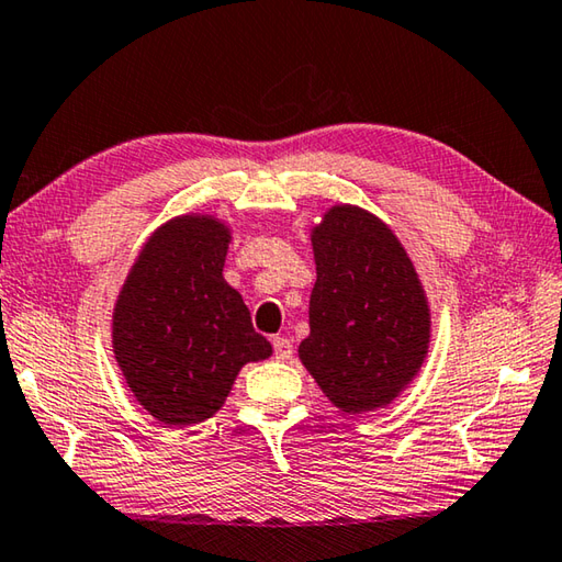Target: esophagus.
<instances>
[{
	"mask_svg": "<svg viewBox=\"0 0 562 562\" xmlns=\"http://www.w3.org/2000/svg\"><path fill=\"white\" fill-rule=\"evenodd\" d=\"M271 346H273V356L279 358V360H289V358L293 356V342H291L289 338L276 336V338L271 340Z\"/></svg>",
	"mask_w": 562,
	"mask_h": 562,
	"instance_id": "obj_1",
	"label": "esophagus"
}]
</instances>
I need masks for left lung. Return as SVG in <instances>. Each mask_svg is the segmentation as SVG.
<instances>
[{"label": "left lung", "mask_w": 562, "mask_h": 562, "mask_svg": "<svg viewBox=\"0 0 562 562\" xmlns=\"http://www.w3.org/2000/svg\"><path fill=\"white\" fill-rule=\"evenodd\" d=\"M316 286L299 358L346 415L390 405L429 348V306L405 246L360 206H330L311 234Z\"/></svg>", "instance_id": "obj_1"}]
</instances>
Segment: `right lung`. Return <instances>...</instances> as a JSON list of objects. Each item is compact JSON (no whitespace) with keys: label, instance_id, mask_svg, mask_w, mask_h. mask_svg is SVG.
<instances>
[{"label":"right lung","instance_id":"right-lung-1","mask_svg":"<svg viewBox=\"0 0 562 562\" xmlns=\"http://www.w3.org/2000/svg\"><path fill=\"white\" fill-rule=\"evenodd\" d=\"M229 239L214 216H175L147 239L117 296L115 360L135 400L162 425L210 419L246 362L271 356L222 276Z\"/></svg>","mask_w":562,"mask_h":562}]
</instances>
